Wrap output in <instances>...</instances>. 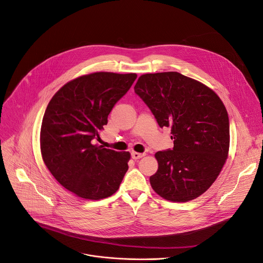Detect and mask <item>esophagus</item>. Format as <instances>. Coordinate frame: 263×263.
<instances>
[{
    "instance_id": "34e87169",
    "label": "esophagus",
    "mask_w": 263,
    "mask_h": 263,
    "mask_svg": "<svg viewBox=\"0 0 263 263\" xmlns=\"http://www.w3.org/2000/svg\"><path fill=\"white\" fill-rule=\"evenodd\" d=\"M145 154L144 153H138V152H132V154H131V156H132V158L133 159H140V158H142L143 156H144Z\"/></svg>"
}]
</instances>
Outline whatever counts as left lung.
<instances>
[{
	"label": "left lung",
	"instance_id": "8db88e82",
	"mask_svg": "<svg viewBox=\"0 0 263 263\" xmlns=\"http://www.w3.org/2000/svg\"><path fill=\"white\" fill-rule=\"evenodd\" d=\"M134 90L159 127L172 128L174 148L155 153L152 189L172 202L200 197L228 157L229 118L223 102L213 89L176 71L142 74Z\"/></svg>",
	"mask_w": 263,
	"mask_h": 263
}]
</instances>
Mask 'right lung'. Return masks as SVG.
Returning <instances> with one entry per match:
<instances>
[{
  "instance_id": "1",
  "label": "right lung",
  "mask_w": 263,
  "mask_h": 263,
  "mask_svg": "<svg viewBox=\"0 0 263 263\" xmlns=\"http://www.w3.org/2000/svg\"><path fill=\"white\" fill-rule=\"evenodd\" d=\"M136 73L93 72L65 84L50 100L42 119L43 161L59 183L87 200L115 194L128 171L129 152L93 144Z\"/></svg>"
}]
</instances>
